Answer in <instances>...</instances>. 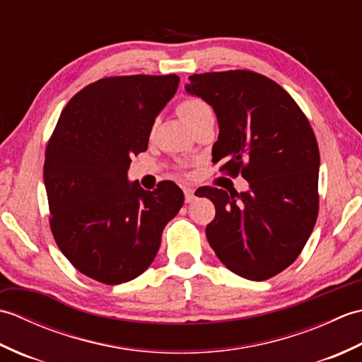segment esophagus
I'll list each match as a JSON object with an SVG mask.
<instances>
[{
	"label": "esophagus",
	"instance_id": "34e87169",
	"mask_svg": "<svg viewBox=\"0 0 362 362\" xmlns=\"http://www.w3.org/2000/svg\"><path fill=\"white\" fill-rule=\"evenodd\" d=\"M183 193H185V202L187 204H191L196 199V196H194V189L193 188H185L183 189Z\"/></svg>",
	"mask_w": 362,
	"mask_h": 362
}]
</instances>
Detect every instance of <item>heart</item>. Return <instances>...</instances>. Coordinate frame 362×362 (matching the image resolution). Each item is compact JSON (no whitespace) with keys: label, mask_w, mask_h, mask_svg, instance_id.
Listing matches in <instances>:
<instances>
[{"label":"heart","mask_w":362,"mask_h":362,"mask_svg":"<svg viewBox=\"0 0 362 362\" xmlns=\"http://www.w3.org/2000/svg\"><path fill=\"white\" fill-rule=\"evenodd\" d=\"M177 112H179L180 118L187 122V126H191L197 119L213 115L211 107L199 98L183 99L179 107H177Z\"/></svg>","instance_id":"heart-1"}]
</instances>
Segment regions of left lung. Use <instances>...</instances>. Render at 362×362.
Returning a JSON list of instances; mask_svg holds the SVG:
<instances>
[{
    "instance_id": "obj_1",
    "label": "left lung",
    "mask_w": 362,
    "mask_h": 362,
    "mask_svg": "<svg viewBox=\"0 0 362 362\" xmlns=\"http://www.w3.org/2000/svg\"><path fill=\"white\" fill-rule=\"evenodd\" d=\"M185 90L218 118L214 163L249 182L243 193L201 189L216 206L206 240L233 274L271 279L297 259L317 219L320 156L310 122L279 83L252 71L194 74Z\"/></svg>"
}]
</instances>
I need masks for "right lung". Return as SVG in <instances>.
Here are the masks:
<instances>
[{"mask_svg": "<svg viewBox=\"0 0 362 362\" xmlns=\"http://www.w3.org/2000/svg\"><path fill=\"white\" fill-rule=\"evenodd\" d=\"M179 81L175 74L96 81L66 104L54 129L43 168L51 230L70 263L96 281L141 275L185 201L174 182L146 191L127 177Z\"/></svg>", "mask_w": 362, "mask_h": 362, "instance_id": "right-lung-1", "label": "right lung"}]
</instances>
